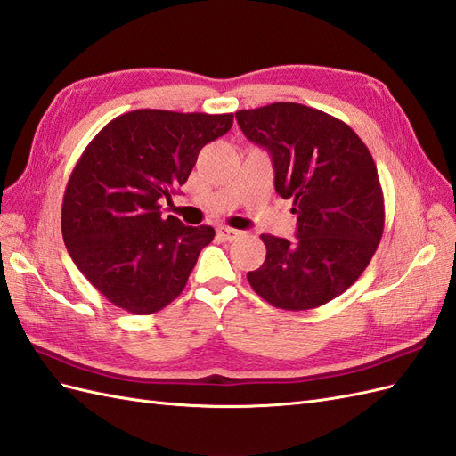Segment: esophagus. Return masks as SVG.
I'll use <instances>...</instances> for the list:
<instances>
[{
  "label": "esophagus",
  "instance_id": "1",
  "mask_svg": "<svg viewBox=\"0 0 456 456\" xmlns=\"http://www.w3.org/2000/svg\"><path fill=\"white\" fill-rule=\"evenodd\" d=\"M217 235H219L221 239H224V240H235V239H239V237L242 235V232L237 231V229L219 225V227H217Z\"/></svg>",
  "mask_w": 456,
  "mask_h": 456
}]
</instances>
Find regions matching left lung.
Listing matches in <instances>:
<instances>
[{"mask_svg":"<svg viewBox=\"0 0 456 456\" xmlns=\"http://www.w3.org/2000/svg\"><path fill=\"white\" fill-rule=\"evenodd\" d=\"M235 115L244 136L270 151L275 191L297 214V240L260 237L267 254L248 283L275 308H318L343 295L378 250L385 208L376 163L346 123L302 103Z\"/></svg>","mask_w":456,"mask_h":456,"instance_id":"1","label":"left lung"}]
</instances>
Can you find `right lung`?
<instances>
[{
	"label": "right lung",
	"instance_id": "right-lung-1",
	"mask_svg": "<svg viewBox=\"0 0 456 456\" xmlns=\"http://www.w3.org/2000/svg\"><path fill=\"white\" fill-rule=\"evenodd\" d=\"M231 126L232 113L128 111L77 161L63 196V240L80 273L117 308L146 316L183 293L216 231L163 217L161 206L173 204L200 150Z\"/></svg>",
	"mask_w": 456,
	"mask_h": 456
}]
</instances>
